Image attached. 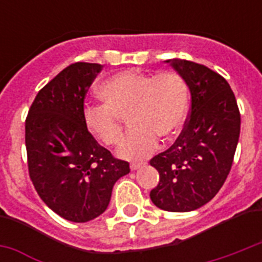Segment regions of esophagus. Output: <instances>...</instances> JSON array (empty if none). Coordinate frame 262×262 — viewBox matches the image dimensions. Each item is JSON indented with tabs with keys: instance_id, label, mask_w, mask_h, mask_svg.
<instances>
[{
	"instance_id": "obj_1",
	"label": "esophagus",
	"mask_w": 262,
	"mask_h": 262,
	"mask_svg": "<svg viewBox=\"0 0 262 262\" xmlns=\"http://www.w3.org/2000/svg\"><path fill=\"white\" fill-rule=\"evenodd\" d=\"M145 167V163H132L130 164V170L132 171H136V170H139V168Z\"/></svg>"
}]
</instances>
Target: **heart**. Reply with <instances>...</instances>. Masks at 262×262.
<instances>
[{
    "instance_id": "1",
    "label": "heart",
    "mask_w": 262,
    "mask_h": 262,
    "mask_svg": "<svg viewBox=\"0 0 262 262\" xmlns=\"http://www.w3.org/2000/svg\"><path fill=\"white\" fill-rule=\"evenodd\" d=\"M98 96L103 104H91L83 111L84 126L107 147L121 143V118L129 115L133 130L119 149L127 160L151 155L159 139L171 140L182 129L189 106L186 81L174 72L155 76L135 71L118 72L100 84Z\"/></svg>"
}]
</instances>
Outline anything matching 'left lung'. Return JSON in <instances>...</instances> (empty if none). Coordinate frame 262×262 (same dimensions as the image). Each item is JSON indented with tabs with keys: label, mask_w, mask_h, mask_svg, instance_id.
Listing matches in <instances>:
<instances>
[{
	"label": "left lung",
	"mask_w": 262,
	"mask_h": 262,
	"mask_svg": "<svg viewBox=\"0 0 262 262\" xmlns=\"http://www.w3.org/2000/svg\"><path fill=\"white\" fill-rule=\"evenodd\" d=\"M190 90L185 126L167 151L149 163L159 171L152 203L168 212H190L209 203L226 182L239 140L241 114L224 77L201 63L166 61Z\"/></svg>",
	"instance_id": "8db88e82"
}]
</instances>
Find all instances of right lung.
Listing matches in <instances>:
<instances>
[{
    "mask_svg": "<svg viewBox=\"0 0 262 262\" xmlns=\"http://www.w3.org/2000/svg\"><path fill=\"white\" fill-rule=\"evenodd\" d=\"M102 68L88 62L65 68L39 91L26 119L35 190L51 211L75 223L102 215L114 183L130 171L84 126V99Z\"/></svg>",
    "mask_w": 262,
    "mask_h": 262,
    "instance_id": "1",
    "label": "right lung"
}]
</instances>
